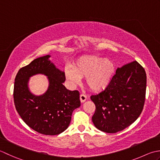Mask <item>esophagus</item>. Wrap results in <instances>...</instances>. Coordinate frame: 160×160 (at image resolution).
<instances>
[{"mask_svg": "<svg viewBox=\"0 0 160 160\" xmlns=\"http://www.w3.org/2000/svg\"><path fill=\"white\" fill-rule=\"evenodd\" d=\"M86 99H87L86 95H85V94H81V95H80V101H81V103H83Z\"/></svg>", "mask_w": 160, "mask_h": 160, "instance_id": "obj_1", "label": "esophagus"}]
</instances>
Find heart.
I'll use <instances>...</instances> for the list:
<instances>
[{
    "instance_id": "1",
    "label": "heart",
    "mask_w": 160,
    "mask_h": 160,
    "mask_svg": "<svg viewBox=\"0 0 160 160\" xmlns=\"http://www.w3.org/2000/svg\"><path fill=\"white\" fill-rule=\"evenodd\" d=\"M115 71L116 64L110 58L87 55L79 58L73 65L72 69L66 68L65 75L73 85L79 83L81 78L86 77V83L89 88L99 92L108 86Z\"/></svg>"
}]
</instances>
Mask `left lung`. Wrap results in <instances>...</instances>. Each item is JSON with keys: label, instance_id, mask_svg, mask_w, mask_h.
<instances>
[{"label": "left lung", "instance_id": "left-lung-1", "mask_svg": "<svg viewBox=\"0 0 160 160\" xmlns=\"http://www.w3.org/2000/svg\"><path fill=\"white\" fill-rule=\"evenodd\" d=\"M146 74L136 61L118 68L102 92L90 97L96 110L92 117L97 129L115 133L138 118L144 105Z\"/></svg>", "mask_w": 160, "mask_h": 160}]
</instances>
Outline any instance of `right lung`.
<instances>
[{
    "instance_id": "1",
    "label": "right lung",
    "mask_w": 160,
    "mask_h": 160,
    "mask_svg": "<svg viewBox=\"0 0 160 160\" xmlns=\"http://www.w3.org/2000/svg\"><path fill=\"white\" fill-rule=\"evenodd\" d=\"M50 55L36 58L18 70L15 78L14 101L16 109L29 127L43 135H58L69 126L73 110L81 106L79 92L63 86L65 72L49 59ZM38 73L48 77L47 91L37 96L28 90L29 78Z\"/></svg>"
}]
</instances>
